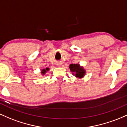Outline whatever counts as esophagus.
<instances>
[{
  "label": "esophagus",
  "instance_id": "obj_1",
  "mask_svg": "<svg viewBox=\"0 0 127 127\" xmlns=\"http://www.w3.org/2000/svg\"><path fill=\"white\" fill-rule=\"evenodd\" d=\"M60 64H61L60 63H57V65H58V66H60Z\"/></svg>",
  "mask_w": 127,
  "mask_h": 127
}]
</instances>
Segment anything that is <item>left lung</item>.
<instances>
[{
    "label": "left lung",
    "instance_id": "1",
    "mask_svg": "<svg viewBox=\"0 0 127 127\" xmlns=\"http://www.w3.org/2000/svg\"><path fill=\"white\" fill-rule=\"evenodd\" d=\"M69 69L72 73V75L78 79L83 78L86 75V70L83 66H80L79 64H71L69 66Z\"/></svg>",
    "mask_w": 127,
    "mask_h": 127
}]
</instances>
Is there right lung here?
I'll return each instance as SVG.
<instances>
[{
    "label": "right lung",
    "instance_id": "obj_1",
    "mask_svg": "<svg viewBox=\"0 0 127 127\" xmlns=\"http://www.w3.org/2000/svg\"><path fill=\"white\" fill-rule=\"evenodd\" d=\"M49 67H46V68H45V69H41V72H40V73H41V75H44L46 74V73L47 72H48V71H49Z\"/></svg>",
    "mask_w": 127,
    "mask_h": 127
}]
</instances>
